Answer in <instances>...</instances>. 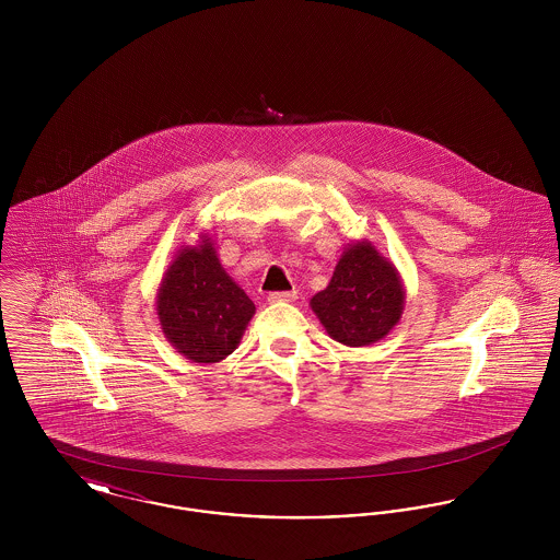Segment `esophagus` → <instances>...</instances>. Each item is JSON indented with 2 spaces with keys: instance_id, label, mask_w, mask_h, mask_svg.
Listing matches in <instances>:
<instances>
[{
  "instance_id": "obj_1",
  "label": "esophagus",
  "mask_w": 560,
  "mask_h": 560,
  "mask_svg": "<svg viewBox=\"0 0 560 560\" xmlns=\"http://www.w3.org/2000/svg\"><path fill=\"white\" fill-rule=\"evenodd\" d=\"M295 292H272L268 293V302L277 304V302H292Z\"/></svg>"
}]
</instances>
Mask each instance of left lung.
<instances>
[{
    "mask_svg": "<svg viewBox=\"0 0 560 560\" xmlns=\"http://www.w3.org/2000/svg\"><path fill=\"white\" fill-rule=\"evenodd\" d=\"M311 308L327 336L345 347H370L399 325L405 285L397 267L370 240L348 243Z\"/></svg>",
    "mask_w": 560,
    "mask_h": 560,
    "instance_id": "8db88e82",
    "label": "left lung"
}]
</instances>
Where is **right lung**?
I'll return each instance as SVG.
<instances>
[{"label":"right lung","mask_w":560,"mask_h":560,"mask_svg":"<svg viewBox=\"0 0 560 560\" xmlns=\"http://www.w3.org/2000/svg\"><path fill=\"white\" fill-rule=\"evenodd\" d=\"M155 311L165 340L192 363H220L235 348L256 306L220 265L208 233L183 245L163 272Z\"/></svg>","instance_id":"add662e5"}]
</instances>
